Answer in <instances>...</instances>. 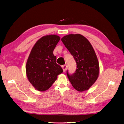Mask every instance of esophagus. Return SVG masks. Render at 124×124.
<instances>
[{
    "instance_id": "34e87169",
    "label": "esophagus",
    "mask_w": 124,
    "mask_h": 124,
    "mask_svg": "<svg viewBox=\"0 0 124 124\" xmlns=\"http://www.w3.org/2000/svg\"><path fill=\"white\" fill-rule=\"evenodd\" d=\"M62 68L63 69V72H65V71L67 70V68H68V66H67V65H63L62 66Z\"/></svg>"
}]
</instances>
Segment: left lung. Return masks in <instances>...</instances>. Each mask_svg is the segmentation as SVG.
<instances>
[{"label":"left lung","mask_w":124,"mask_h":124,"mask_svg":"<svg viewBox=\"0 0 124 124\" xmlns=\"http://www.w3.org/2000/svg\"><path fill=\"white\" fill-rule=\"evenodd\" d=\"M77 63L76 72L67 76L78 92L87 91L94 84L99 74L98 58L91 43L80 34H69L61 39Z\"/></svg>","instance_id":"obj_1"}]
</instances>
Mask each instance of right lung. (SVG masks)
<instances>
[{
	"instance_id": "obj_1",
	"label": "right lung",
	"mask_w": 124,
	"mask_h": 124,
	"mask_svg": "<svg viewBox=\"0 0 124 124\" xmlns=\"http://www.w3.org/2000/svg\"><path fill=\"white\" fill-rule=\"evenodd\" d=\"M57 35L41 37L32 47L26 65V76L37 91L44 92L51 87L63 72L56 62L53 51L60 40Z\"/></svg>"
}]
</instances>
